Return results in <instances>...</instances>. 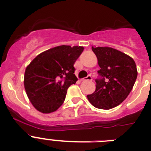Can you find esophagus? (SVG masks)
Listing matches in <instances>:
<instances>
[{
    "label": "esophagus",
    "mask_w": 151,
    "mask_h": 151,
    "mask_svg": "<svg viewBox=\"0 0 151 151\" xmlns=\"http://www.w3.org/2000/svg\"><path fill=\"white\" fill-rule=\"evenodd\" d=\"M82 81H83V82L92 81V77H91V76H88V77H86V78H83V80H82Z\"/></svg>",
    "instance_id": "esophagus-1"
}]
</instances>
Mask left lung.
<instances>
[{
	"instance_id": "1",
	"label": "left lung",
	"mask_w": 151,
	"mask_h": 151,
	"mask_svg": "<svg viewBox=\"0 0 151 151\" xmlns=\"http://www.w3.org/2000/svg\"><path fill=\"white\" fill-rule=\"evenodd\" d=\"M100 70L96 90L88 94L93 106L109 110L122 103L132 90L137 77L135 62L128 55L110 47H91Z\"/></svg>"
}]
</instances>
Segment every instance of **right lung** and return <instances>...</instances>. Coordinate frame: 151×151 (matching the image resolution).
I'll return each instance as SVG.
<instances>
[{"instance_id":"add662e5","label":"right lung","mask_w":151,"mask_h":151,"mask_svg":"<svg viewBox=\"0 0 151 151\" xmlns=\"http://www.w3.org/2000/svg\"><path fill=\"white\" fill-rule=\"evenodd\" d=\"M83 46H60L38 55L26 68L24 87L33 106L43 114L58 110L67 89L77 81L74 64Z\"/></svg>"}]
</instances>
